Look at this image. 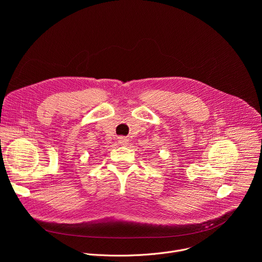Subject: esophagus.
Returning a JSON list of instances; mask_svg holds the SVG:
<instances>
[{"instance_id": "34e87169", "label": "esophagus", "mask_w": 262, "mask_h": 262, "mask_svg": "<svg viewBox=\"0 0 262 262\" xmlns=\"http://www.w3.org/2000/svg\"><path fill=\"white\" fill-rule=\"evenodd\" d=\"M118 143L120 144V145H127L128 144V139H126V138H124V137H119L118 138Z\"/></svg>"}]
</instances>
